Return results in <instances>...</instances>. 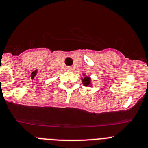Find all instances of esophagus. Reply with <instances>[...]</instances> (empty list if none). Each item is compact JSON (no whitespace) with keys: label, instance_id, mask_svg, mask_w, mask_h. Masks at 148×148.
Here are the masks:
<instances>
[{"label":"esophagus","instance_id":"1","mask_svg":"<svg viewBox=\"0 0 148 148\" xmlns=\"http://www.w3.org/2000/svg\"><path fill=\"white\" fill-rule=\"evenodd\" d=\"M66 70H67V71H72V68L68 67V68H66Z\"/></svg>","mask_w":148,"mask_h":148}]
</instances>
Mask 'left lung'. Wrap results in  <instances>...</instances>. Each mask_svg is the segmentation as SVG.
I'll use <instances>...</instances> for the list:
<instances>
[{
  "label": "left lung",
  "mask_w": 148,
  "mask_h": 148,
  "mask_svg": "<svg viewBox=\"0 0 148 148\" xmlns=\"http://www.w3.org/2000/svg\"><path fill=\"white\" fill-rule=\"evenodd\" d=\"M84 78H82V82L85 86H92L91 84V81H90V78L86 76V74H83Z\"/></svg>",
  "instance_id": "1"
}]
</instances>
